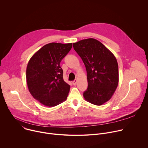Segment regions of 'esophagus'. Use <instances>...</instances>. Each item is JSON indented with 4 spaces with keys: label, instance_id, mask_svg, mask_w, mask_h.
<instances>
[{
    "label": "esophagus",
    "instance_id": "obj_1",
    "mask_svg": "<svg viewBox=\"0 0 148 148\" xmlns=\"http://www.w3.org/2000/svg\"><path fill=\"white\" fill-rule=\"evenodd\" d=\"M77 79H74L73 81V85H76L77 84Z\"/></svg>",
    "mask_w": 148,
    "mask_h": 148
}]
</instances>
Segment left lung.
<instances>
[{"mask_svg":"<svg viewBox=\"0 0 148 148\" xmlns=\"http://www.w3.org/2000/svg\"><path fill=\"white\" fill-rule=\"evenodd\" d=\"M73 47L86 66L88 88L83 96L96 105L109 101L119 82L117 60L112 53L98 40L90 38L73 43Z\"/></svg>","mask_w":148,"mask_h":148,"instance_id":"1","label":"left lung"}]
</instances>
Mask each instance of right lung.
Listing matches in <instances>:
<instances>
[{
  "mask_svg": "<svg viewBox=\"0 0 148 148\" xmlns=\"http://www.w3.org/2000/svg\"><path fill=\"white\" fill-rule=\"evenodd\" d=\"M71 48L72 43H49L38 50L28 62L26 81L29 92L45 106H56L67 98L70 86L63 79L60 63Z\"/></svg>",
  "mask_w": 148,
  "mask_h": 148,
  "instance_id": "obj_1",
  "label": "right lung"
}]
</instances>
